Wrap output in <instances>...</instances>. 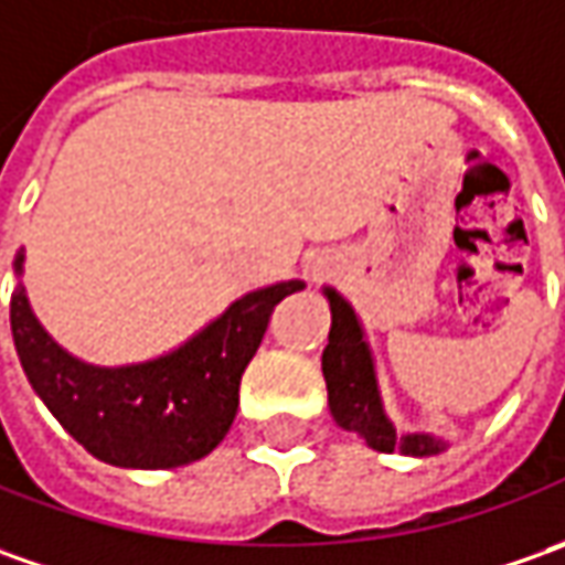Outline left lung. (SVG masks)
<instances>
[{"instance_id":"8db88e82","label":"left lung","mask_w":565,"mask_h":565,"mask_svg":"<svg viewBox=\"0 0 565 565\" xmlns=\"http://www.w3.org/2000/svg\"><path fill=\"white\" fill-rule=\"evenodd\" d=\"M331 302V331L321 353V375L328 384V409L343 431H356L379 454L435 457L447 444L435 435H397L394 422L381 406L375 360L365 343L362 324L353 306L338 290L324 287Z\"/></svg>"}]
</instances>
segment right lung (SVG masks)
Segmentation results:
<instances>
[{"instance_id":"1","label":"right lung","mask_w":565,"mask_h":565,"mask_svg":"<svg viewBox=\"0 0 565 565\" xmlns=\"http://www.w3.org/2000/svg\"><path fill=\"white\" fill-rule=\"evenodd\" d=\"M24 271V249L14 259ZM281 281L234 300L212 324L166 356L89 365L43 331L24 284L11 294V338L24 375L77 444L121 469H174L212 454L237 416L241 375L263 343L275 306L302 290Z\"/></svg>"}]
</instances>
